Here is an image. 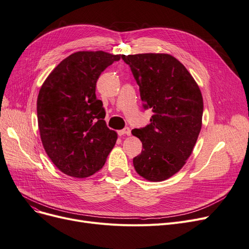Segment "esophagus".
Returning a JSON list of instances; mask_svg holds the SVG:
<instances>
[{
    "label": "esophagus",
    "mask_w": 249,
    "mask_h": 249,
    "mask_svg": "<svg viewBox=\"0 0 249 249\" xmlns=\"http://www.w3.org/2000/svg\"><path fill=\"white\" fill-rule=\"evenodd\" d=\"M119 135H128V136H130V135H131V130H130V128H128V127L124 128L123 130H120V131H119Z\"/></svg>",
    "instance_id": "34e87169"
}]
</instances>
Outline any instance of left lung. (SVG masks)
Instances as JSON below:
<instances>
[{
  "instance_id": "obj_1",
  "label": "left lung",
  "mask_w": 249,
  "mask_h": 249,
  "mask_svg": "<svg viewBox=\"0 0 249 249\" xmlns=\"http://www.w3.org/2000/svg\"><path fill=\"white\" fill-rule=\"evenodd\" d=\"M139 86L150 123L132 134L142 142L133 159L137 174L153 182L172 177L185 165L201 129L203 101L197 83L169 53L122 55Z\"/></svg>"
}]
</instances>
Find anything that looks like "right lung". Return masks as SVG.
I'll use <instances>...</instances> for the list:
<instances>
[{
    "instance_id": "right-lung-1",
    "label": "right lung",
    "mask_w": 249,
    "mask_h": 249,
    "mask_svg": "<svg viewBox=\"0 0 249 249\" xmlns=\"http://www.w3.org/2000/svg\"><path fill=\"white\" fill-rule=\"evenodd\" d=\"M121 55L103 51L72 53L53 69L37 96V122L47 155L61 172L86 178L103 168L117 133L107 127L95 84Z\"/></svg>"
}]
</instances>
